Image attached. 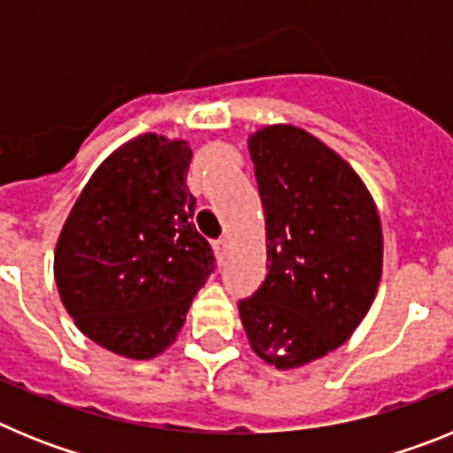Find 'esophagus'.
<instances>
[{
    "mask_svg": "<svg viewBox=\"0 0 453 453\" xmlns=\"http://www.w3.org/2000/svg\"><path fill=\"white\" fill-rule=\"evenodd\" d=\"M215 256H218L219 263L226 261V256H229V242L226 240H218L215 242Z\"/></svg>",
    "mask_w": 453,
    "mask_h": 453,
    "instance_id": "obj_1",
    "label": "esophagus"
}]
</instances>
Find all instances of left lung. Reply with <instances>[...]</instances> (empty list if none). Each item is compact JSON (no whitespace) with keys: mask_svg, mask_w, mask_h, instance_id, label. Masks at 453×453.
I'll use <instances>...</instances> for the list:
<instances>
[{"mask_svg":"<svg viewBox=\"0 0 453 453\" xmlns=\"http://www.w3.org/2000/svg\"><path fill=\"white\" fill-rule=\"evenodd\" d=\"M265 211V281L240 299L250 345L276 370L322 358L349 340L381 281L383 234L361 177L292 124L250 135Z\"/></svg>","mask_w":453,"mask_h":453,"instance_id":"1","label":"left lung"}]
</instances>
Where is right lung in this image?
<instances>
[{
	"label": "right lung",
	"instance_id": "obj_1",
	"mask_svg": "<svg viewBox=\"0 0 453 453\" xmlns=\"http://www.w3.org/2000/svg\"><path fill=\"white\" fill-rule=\"evenodd\" d=\"M186 140L142 134L95 170L54 251V276L81 334L147 361L177 340L192 297L215 270L195 229Z\"/></svg>",
	"mask_w": 453,
	"mask_h": 453
}]
</instances>
